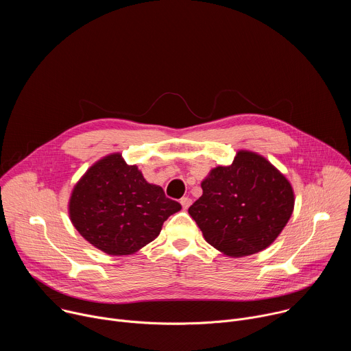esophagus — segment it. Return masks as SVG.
<instances>
[{
	"label": "esophagus",
	"instance_id": "esophagus-1",
	"mask_svg": "<svg viewBox=\"0 0 351 351\" xmlns=\"http://www.w3.org/2000/svg\"><path fill=\"white\" fill-rule=\"evenodd\" d=\"M180 204H182L183 210H187L191 206V198L190 197H182L180 198Z\"/></svg>",
	"mask_w": 351,
	"mask_h": 351
}]
</instances>
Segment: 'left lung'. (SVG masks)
Segmentation results:
<instances>
[{
  "instance_id": "8db88e82",
  "label": "left lung",
  "mask_w": 351,
  "mask_h": 351,
  "mask_svg": "<svg viewBox=\"0 0 351 351\" xmlns=\"http://www.w3.org/2000/svg\"><path fill=\"white\" fill-rule=\"evenodd\" d=\"M203 195L189 208L208 244L240 258L263 252L294 210L289 179L264 156L239 149L229 167H215L202 182Z\"/></svg>"
}]
</instances>
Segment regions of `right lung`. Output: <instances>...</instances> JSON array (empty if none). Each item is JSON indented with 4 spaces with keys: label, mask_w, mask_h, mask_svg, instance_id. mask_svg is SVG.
I'll return each instance as SVG.
<instances>
[{
    "label": "right lung",
    "mask_w": 351,
    "mask_h": 351,
    "mask_svg": "<svg viewBox=\"0 0 351 351\" xmlns=\"http://www.w3.org/2000/svg\"><path fill=\"white\" fill-rule=\"evenodd\" d=\"M182 206L148 183L121 153L95 161L72 189V225L95 248L110 256H130L160 234L164 222Z\"/></svg>",
    "instance_id": "1"
}]
</instances>
